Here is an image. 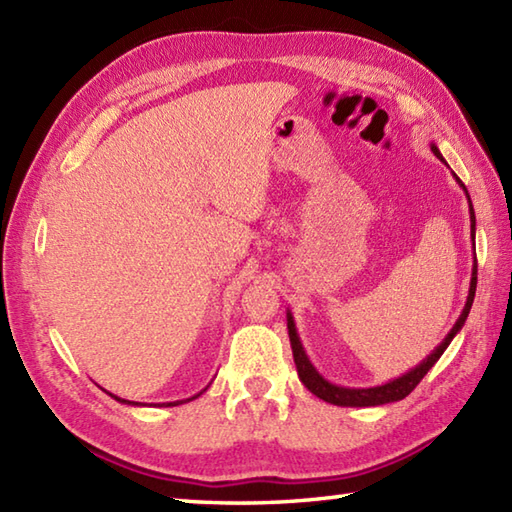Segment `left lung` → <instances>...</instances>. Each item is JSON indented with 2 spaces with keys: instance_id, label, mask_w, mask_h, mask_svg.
I'll return each mask as SVG.
<instances>
[{
  "instance_id": "8db88e82",
  "label": "left lung",
  "mask_w": 512,
  "mask_h": 512,
  "mask_svg": "<svg viewBox=\"0 0 512 512\" xmlns=\"http://www.w3.org/2000/svg\"><path fill=\"white\" fill-rule=\"evenodd\" d=\"M431 151L436 154L442 162V154L440 149L436 145H431ZM455 176V173H453ZM460 182V187L464 189L466 198H469V191H466V187L462 184L460 178H455ZM469 211H471V222H473V231H475V211H473V204H471V198H469ZM475 239V237H473ZM475 246V244H473ZM475 288H477V262L473 264V273H471V286H469V297H466V303H464V310L458 317V321H455V325L451 328V332L444 336V341L433 350L427 358H424L422 363H418L413 369H409V372H405L402 376L389 380V383L385 385H378V387H367V389H354V387H341V385H334L330 383V380H325L319 372L317 367H314L310 363V358L306 354V350H303V343L299 339L297 334V325H295V319H292L290 310L286 312L288 317V336H290V345H292V356H295V365H297V374H299V380L303 385L308 387V391H312L314 396L330 402V405H339V407H378V405H387V402H396V400H402L407 398L413 389H416V385L420 383V380L427 376L429 369L438 363V358L444 354V350H447L449 343L453 341V336L458 334L462 330V325L466 321V317H469L471 312V306H473V299H475Z\"/></svg>"
}]
</instances>
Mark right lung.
Listing matches in <instances>:
<instances>
[{
	"label": "right lung",
	"mask_w": 512,
	"mask_h": 512,
	"mask_svg": "<svg viewBox=\"0 0 512 512\" xmlns=\"http://www.w3.org/2000/svg\"><path fill=\"white\" fill-rule=\"evenodd\" d=\"M204 391V389H202ZM202 391L200 394H195V396H191V398H187V400H195L198 396H202ZM107 394H110V391H107ZM114 400H118V402H123V405H140V402H134V400H123V398H118V396H114V394H110ZM187 400H176V402H162V405H158V407H176V405H182V402H187Z\"/></svg>",
	"instance_id": "1"
}]
</instances>
